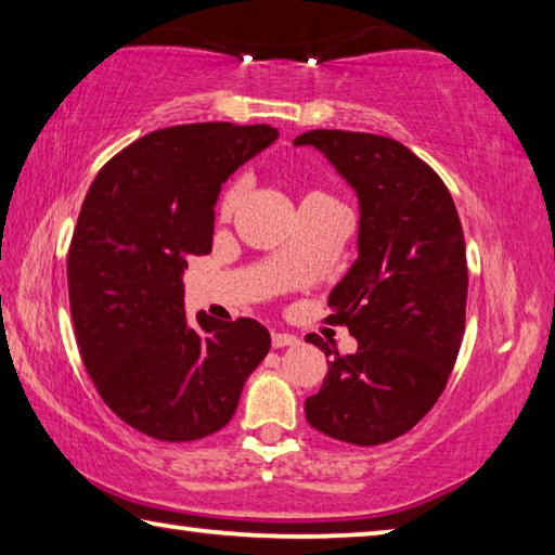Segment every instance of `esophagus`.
I'll return each mask as SVG.
<instances>
[{
	"mask_svg": "<svg viewBox=\"0 0 555 555\" xmlns=\"http://www.w3.org/2000/svg\"><path fill=\"white\" fill-rule=\"evenodd\" d=\"M296 335H288V332H271V347L281 349V347H296L298 345Z\"/></svg>",
	"mask_w": 555,
	"mask_h": 555,
	"instance_id": "1",
	"label": "esophagus"
}]
</instances>
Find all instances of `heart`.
I'll list each match as a JSON object with an SVG mask.
<instances>
[{"label": "heart", "instance_id": "1", "mask_svg": "<svg viewBox=\"0 0 555 555\" xmlns=\"http://www.w3.org/2000/svg\"><path fill=\"white\" fill-rule=\"evenodd\" d=\"M243 198H245V181L240 177L230 179L228 184L223 186V191H220L218 206H216V214H218L220 223H228V220H233L240 204H243ZM310 204H337V201L322 189H306L300 206H310Z\"/></svg>", "mask_w": 555, "mask_h": 555}]
</instances>
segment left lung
Wrapping results in <instances>:
<instances>
[{
  "label": "left lung",
  "instance_id": "left-lung-1",
  "mask_svg": "<svg viewBox=\"0 0 555 555\" xmlns=\"http://www.w3.org/2000/svg\"><path fill=\"white\" fill-rule=\"evenodd\" d=\"M294 143L322 150L361 206L359 259L327 300V322L349 327L359 349L306 337L335 357L306 420L347 444H386L435 408L456 364L468 296L461 220L441 177L398 140L318 128Z\"/></svg>",
  "mask_w": 555,
  "mask_h": 555
}]
</instances>
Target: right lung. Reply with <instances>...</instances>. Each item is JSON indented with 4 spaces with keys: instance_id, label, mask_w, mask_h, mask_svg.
<instances>
[{
    "instance_id": "obj_1",
    "label": "right lung",
    "mask_w": 555,
    "mask_h": 555,
    "mask_svg": "<svg viewBox=\"0 0 555 555\" xmlns=\"http://www.w3.org/2000/svg\"><path fill=\"white\" fill-rule=\"evenodd\" d=\"M267 124L153 130L99 169L67 251L77 347L116 415L159 441L223 429L271 337L251 318L184 315L181 274L214 245L220 184L276 140Z\"/></svg>"
}]
</instances>
